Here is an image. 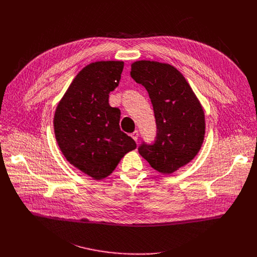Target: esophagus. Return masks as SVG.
<instances>
[{
    "label": "esophagus",
    "mask_w": 257,
    "mask_h": 257,
    "mask_svg": "<svg viewBox=\"0 0 257 257\" xmlns=\"http://www.w3.org/2000/svg\"><path fill=\"white\" fill-rule=\"evenodd\" d=\"M131 137H132L135 141H137V140H138V137H139V132H138L137 130H135V131L131 134Z\"/></svg>",
    "instance_id": "obj_1"
}]
</instances>
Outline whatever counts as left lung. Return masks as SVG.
<instances>
[{
	"label": "left lung",
	"instance_id": "obj_1",
	"mask_svg": "<svg viewBox=\"0 0 257 257\" xmlns=\"http://www.w3.org/2000/svg\"><path fill=\"white\" fill-rule=\"evenodd\" d=\"M131 77L150 94L157 123L154 144H142L140 156L156 171L170 175L198 154L205 134L201 103L182 73L156 61H136Z\"/></svg>",
	"mask_w": 257,
	"mask_h": 257
}]
</instances>
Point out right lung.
Wrapping results in <instances>:
<instances>
[{
	"mask_svg": "<svg viewBox=\"0 0 257 257\" xmlns=\"http://www.w3.org/2000/svg\"><path fill=\"white\" fill-rule=\"evenodd\" d=\"M122 61H98L85 66L57 105L54 130L66 160L94 180L111 175L121 159L136 149L120 129L121 111L108 103L120 82Z\"/></svg>",
	"mask_w": 257,
	"mask_h": 257,
	"instance_id": "1",
	"label": "right lung"
}]
</instances>
